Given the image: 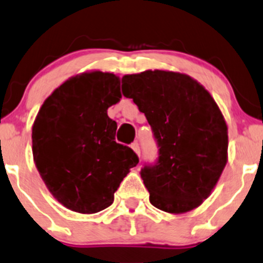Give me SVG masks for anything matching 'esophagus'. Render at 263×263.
Returning a JSON list of instances; mask_svg holds the SVG:
<instances>
[{
	"label": "esophagus",
	"instance_id": "obj_1",
	"mask_svg": "<svg viewBox=\"0 0 263 263\" xmlns=\"http://www.w3.org/2000/svg\"><path fill=\"white\" fill-rule=\"evenodd\" d=\"M131 147H132V150H134V152L140 157V145L137 144V142H134V144L131 145Z\"/></svg>",
	"mask_w": 263,
	"mask_h": 263
}]
</instances>
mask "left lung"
Returning a JSON list of instances; mask_svg holds the SVG:
<instances>
[{"mask_svg": "<svg viewBox=\"0 0 263 263\" xmlns=\"http://www.w3.org/2000/svg\"><path fill=\"white\" fill-rule=\"evenodd\" d=\"M122 92L159 146L158 162L141 170L150 203L173 215L199 207L228 163V124L211 93L190 76L159 69L126 74Z\"/></svg>", "mask_w": 263, "mask_h": 263, "instance_id": "8db88e82", "label": "left lung"}]
</instances>
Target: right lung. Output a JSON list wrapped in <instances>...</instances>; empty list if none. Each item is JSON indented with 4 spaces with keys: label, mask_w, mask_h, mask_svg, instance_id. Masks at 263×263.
<instances>
[{
    "label": "right lung",
    "mask_w": 263,
    "mask_h": 263,
    "mask_svg": "<svg viewBox=\"0 0 263 263\" xmlns=\"http://www.w3.org/2000/svg\"><path fill=\"white\" fill-rule=\"evenodd\" d=\"M122 98L118 76L100 70L70 77L41 106L32 127L35 167L59 203L91 215L113 203L114 193L139 163L116 142L108 108Z\"/></svg>",
    "instance_id": "right-lung-1"
}]
</instances>
